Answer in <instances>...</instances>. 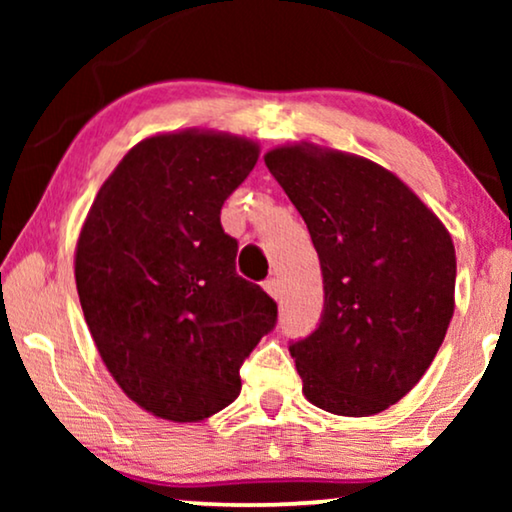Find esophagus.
Listing matches in <instances>:
<instances>
[{
  "label": "esophagus",
  "mask_w": 512,
  "mask_h": 512,
  "mask_svg": "<svg viewBox=\"0 0 512 512\" xmlns=\"http://www.w3.org/2000/svg\"><path fill=\"white\" fill-rule=\"evenodd\" d=\"M263 289L268 291L272 298H279V293H282V286H279V279H275V277L265 279V282H263Z\"/></svg>",
  "instance_id": "esophagus-1"
}]
</instances>
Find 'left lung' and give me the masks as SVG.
I'll list each match as a JSON object with an SVG mask.
<instances>
[{"label":"left lung","instance_id":"1","mask_svg":"<svg viewBox=\"0 0 512 512\" xmlns=\"http://www.w3.org/2000/svg\"><path fill=\"white\" fill-rule=\"evenodd\" d=\"M265 165L307 223L324 277V310L291 340L303 394L342 417L401 401L443 345L457 256L438 216L366 158L282 146Z\"/></svg>","mask_w":512,"mask_h":512}]
</instances>
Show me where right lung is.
I'll list each match as a JSON object with an SVG mask.
<instances>
[{"label": "right lung", "instance_id": "obj_1", "mask_svg": "<svg viewBox=\"0 0 512 512\" xmlns=\"http://www.w3.org/2000/svg\"><path fill=\"white\" fill-rule=\"evenodd\" d=\"M258 146L209 132L139 142L104 181L76 244V291L104 366L156 417L198 422L240 396L277 303L237 275L221 207Z\"/></svg>", "mask_w": 512, "mask_h": 512}]
</instances>
